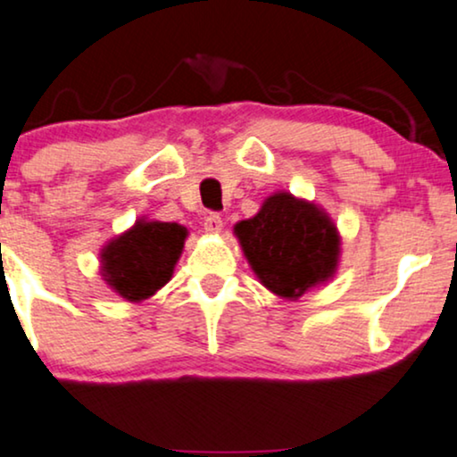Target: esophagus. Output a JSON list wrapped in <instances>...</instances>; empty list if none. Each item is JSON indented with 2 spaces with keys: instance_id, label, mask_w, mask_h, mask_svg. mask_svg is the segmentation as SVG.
Masks as SVG:
<instances>
[{
  "instance_id": "1",
  "label": "esophagus",
  "mask_w": 457,
  "mask_h": 457,
  "mask_svg": "<svg viewBox=\"0 0 457 457\" xmlns=\"http://www.w3.org/2000/svg\"><path fill=\"white\" fill-rule=\"evenodd\" d=\"M204 229L206 234H221L223 229L221 215H217V212H209V215L204 217Z\"/></svg>"
}]
</instances>
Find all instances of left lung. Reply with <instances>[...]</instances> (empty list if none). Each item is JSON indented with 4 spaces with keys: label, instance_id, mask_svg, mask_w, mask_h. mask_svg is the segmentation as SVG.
<instances>
[{
    "label": "left lung",
    "instance_id": "left-lung-1",
    "mask_svg": "<svg viewBox=\"0 0 457 457\" xmlns=\"http://www.w3.org/2000/svg\"><path fill=\"white\" fill-rule=\"evenodd\" d=\"M234 236L259 282L288 302L327 285L342 255V236L328 212L291 192L268 195L255 217L234 225Z\"/></svg>",
    "mask_w": 457,
    "mask_h": 457
}]
</instances>
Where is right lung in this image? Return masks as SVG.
I'll use <instances>...</instances> for the list:
<instances>
[{"mask_svg": "<svg viewBox=\"0 0 457 457\" xmlns=\"http://www.w3.org/2000/svg\"><path fill=\"white\" fill-rule=\"evenodd\" d=\"M187 234L179 223L138 217L132 228L101 248L103 280L126 302H145L172 278Z\"/></svg>", "mask_w": 457, "mask_h": 457, "instance_id": "obj_1", "label": "right lung"}]
</instances>
